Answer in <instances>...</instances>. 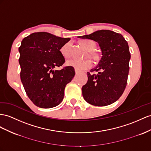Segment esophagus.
<instances>
[{
  "label": "esophagus",
  "mask_w": 151,
  "mask_h": 151,
  "mask_svg": "<svg viewBox=\"0 0 151 151\" xmlns=\"http://www.w3.org/2000/svg\"><path fill=\"white\" fill-rule=\"evenodd\" d=\"M75 73H76V75H78V73H79V71H77L76 69H75Z\"/></svg>",
  "instance_id": "34e87169"
}]
</instances>
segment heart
<instances>
[{
  "instance_id": "1",
  "label": "heart",
  "mask_w": 151,
  "mask_h": 151,
  "mask_svg": "<svg viewBox=\"0 0 151 151\" xmlns=\"http://www.w3.org/2000/svg\"><path fill=\"white\" fill-rule=\"evenodd\" d=\"M82 45L84 46L89 52V55L92 59L94 60H98L99 59V55L93 50L96 48V42L91 40H85L82 41ZM71 42H67L62 46L60 48V52L65 58H69L71 56ZM67 65L69 66H71L74 68L77 71H83L86 70L88 68L92 67V63L91 60H80L78 59H71L67 61Z\"/></svg>"
}]
</instances>
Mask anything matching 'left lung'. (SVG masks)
Returning a JSON list of instances; mask_svg holds the SVG:
<instances>
[{"label":"left lung","instance_id":"obj_1","mask_svg":"<svg viewBox=\"0 0 151 151\" xmlns=\"http://www.w3.org/2000/svg\"><path fill=\"white\" fill-rule=\"evenodd\" d=\"M78 37L98 42L102 52L97 66L87 73L88 81L82 88L84 99L98 106L114 103L122 96L127 85L131 58L128 43L121 34L109 30ZM94 71L97 74H93Z\"/></svg>","mask_w":151,"mask_h":151}]
</instances>
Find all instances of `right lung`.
<instances>
[{"mask_svg": "<svg viewBox=\"0 0 151 151\" xmlns=\"http://www.w3.org/2000/svg\"><path fill=\"white\" fill-rule=\"evenodd\" d=\"M70 40L45 32H34L22 40L20 53V78L27 95L36 106L55 107L64 98V89L75 75L74 68L53 70L65 63L60 51Z\"/></svg>", "mask_w": 151, "mask_h": 151, "instance_id": "add662e5", "label": "right lung"}]
</instances>
